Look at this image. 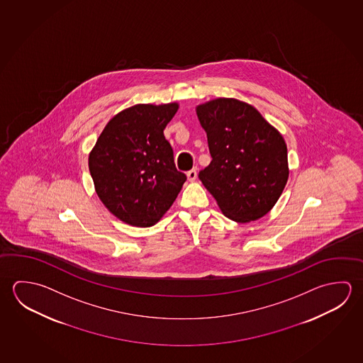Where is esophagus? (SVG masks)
I'll return each instance as SVG.
<instances>
[{
    "mask_svg": "<svg viewBox=\"0 0 363 363\" xmlns=\"http://www.w3.org/2000/svg\"><path fill=\"white\" fill-rule=\"evenodd\" d=\"M196 168H194V169H191V171H189V172H187V179H189V181H191V182H192V181H195V179H196Z\"/></svg>",
    "mask_w": 363,
    "mask_h": 363,
    "instance_id": "obj_1",
    "label": "esophagus"
}]
</instances>
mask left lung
Instances as JSON below:
<instances>
[{"label": "left lung", "instance_id": "obj_1", "mask_svg": "<svg viewBox=\"0 0 363 363\" xmlns=\"http://www.w3.org/2000/svg\"><path fill=\"white\" fill-rule=\"evenodd\" d=\"M196 113L211 155L200 181L229 219L247 223L265 216L289 173L281 135L257 109L232 98L201 104Z\"/></svg>", "mask_w": 363, "mask_h": 363}]
</instances>
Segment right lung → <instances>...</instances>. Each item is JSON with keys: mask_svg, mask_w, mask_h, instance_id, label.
I'll use <instances>...</instances> for the list:
<instances>
[{"mask_svg": "<svg viewBox=\"0 0 363 363\" xmlns=\"http://www.w3.org/2000/svg\"><path fill=\"white\" fill-rule=\"evenodd\" d=\"M177 103L136 104L116 115L89 155L96 194L122 222L152 227L182 189L186 174L177 171L164 128Z\"/></svg>", "mask_w": 363, "mask_h": 363, "instance_id": "add662e5", "label": "right lung"}]
</instances>
